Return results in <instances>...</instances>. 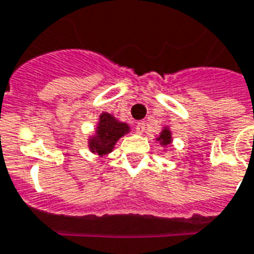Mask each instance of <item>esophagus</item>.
I'll return each instance as SVG.
<instances>
[{
  "label": "esophagus",
  "mask_w": 254,
  "mask_h": 254,
  "mask_svg": "<svg viewBox=\"0 0 254 254\" xmlns=\"http://www.w3.org/2000/svg\"><path fill=\"white\" fill-rule=\"evenodd\" d=\"M145 130V122L144 121H138L137 124H136V132L138 133V134H141V133Z\"/></svg>",
  "instance_id": "obj_1"
}]
</instances>
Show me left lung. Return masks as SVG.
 I'll list each match as a JSON object with an SVG mask.
<instances>
[{
    "label": "left lung",
    "mask_w": 254,
    "mask_h": 254,
    "mask_svg": "<svg viewBox=\"0 0 254 254\" xmlns=\"http://www.w3.org/2000/svg\"><path fill=\"white\" fill-rule=\"evenodd\" d=\"M158 141H160V144L162 145H169V144L171 143V132L166 127V129H163L162 132H160V134L158 136V138H156Z\"/></svg>",
    "instance_id": "left-lung-1"
}]
</instances>
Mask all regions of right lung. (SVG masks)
Segmentation results:
<instances>
[{
	"instance_id": "add662e5",
	"label": "right lung",
	"mask_w": 254,
	"mask_h": 254,
	"mask_svg": "<svg viewBox=\"0 0 254 254\" xmlns=\"http://www.w3.org/2000/svg\"><path fill=\"white\" fill-rule=\"evenodd\" d=\"M127 132H129V127L127 124L117 121L109 113H102L99 124L96 127V133L89 138L91 152L100 156L109 154L113 151L118 138H121Z\"/></svg>"
}]
</instances>
